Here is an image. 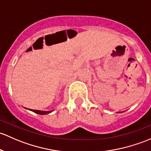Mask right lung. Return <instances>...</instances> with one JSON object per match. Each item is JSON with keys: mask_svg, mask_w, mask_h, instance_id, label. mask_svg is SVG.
<instances>
[{"mask_svg": "<svg viewBox=\"0 0 151 151\" xmlns=\"http://www.w3.org/2000/svg\"><path fill=\"white\" fill-rule=\"evenodd\" d=\"M33 112H35V113L36 114H40V115H43V114H49L50 113L51 111H38V110H32Z\"/></svg>", "mask_w": 151, "mask_h": 151, "instance_id": "right-lung-1", "label": "right lung"}]
</instances>
